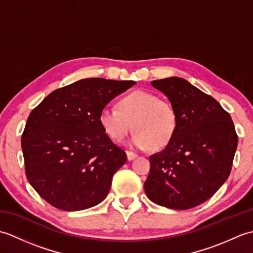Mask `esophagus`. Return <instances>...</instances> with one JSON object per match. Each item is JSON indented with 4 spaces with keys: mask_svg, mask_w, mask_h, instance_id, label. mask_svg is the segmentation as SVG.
I'll return each instance as SVG.
<instances>
[{
    "mask_svg": "<svg viewBox=\"0 0 253 253\" xmlns=\"http://www.w3.org/2000/svg\"><path fill=\"white\" fill-rule=\"evenodd\" d=\"M126 154H127V159L131 161L135 158H137V154L135 152H131V151H126Z\"/></svg>",
    "mask_w": 253,
    "mask_h": 253,
    "instance_id": "obj_1",
    "label": "esophagus"
}]
</instances>
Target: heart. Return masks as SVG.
Instances as JSON below:
<instances>
[{
  "label": "heart",
  "mask_w": 253,
  "mask_h": 253,
  "mask_svg": "<svg viewBox=\"0 0 253 253\" xmlns=\"http://www.w3.org/2000/svg\"><path fill=\"white\" fill-rule=\"evenodd\" d=\"M116 109L101 110L99 124L111 140L120 142L131 130L136 148L161 150L173 140L178 113L170 101L146 90H135L118 99Z\"/></svg>",
  "instance_id": "obj_1"
}]
</instances>
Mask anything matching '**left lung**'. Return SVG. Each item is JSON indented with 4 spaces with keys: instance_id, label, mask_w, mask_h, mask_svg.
Segmentation results:
<instances>
[{
    "instance_id": "1",
    "label": "left lung",
    "mask_w": 253,
    "mask_h": 253,
    "mask_svg": "<svg viewBox=\"0 0 253 253\" xmlns=\"http://www.w3.org/2000/svg\"><path fill=\"white\" fill-rule=\"evenodd\" d=\"M178 113V128L166 148L150 157L144 191L152 202L188 210L206 202L230 174L238 136L218 102L187 80L170 77L151 83Z\"/></svg>"
}]
</instances>
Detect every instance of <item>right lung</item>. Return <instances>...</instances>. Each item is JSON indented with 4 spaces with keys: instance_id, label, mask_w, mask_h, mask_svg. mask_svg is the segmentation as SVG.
<instances>
[{
    "instance_id": "add662e5",
    "label": "right lung",
    "mask_w": 253,
    "mask_h": 253,
    "mask_svg": "<svg viewBox=\"0 0 253 253\" xmlns=\"http://www.w3.org/2000/svg\"><path fill=\"white\" fill-rule=\"evenodd\" d=\"M133 84L82 79L54 90L31 111L21 135L25 171L52 207L80 211L104 200L127 157L104 133L99 114Z\"/></svg>"
}]
</instances>
